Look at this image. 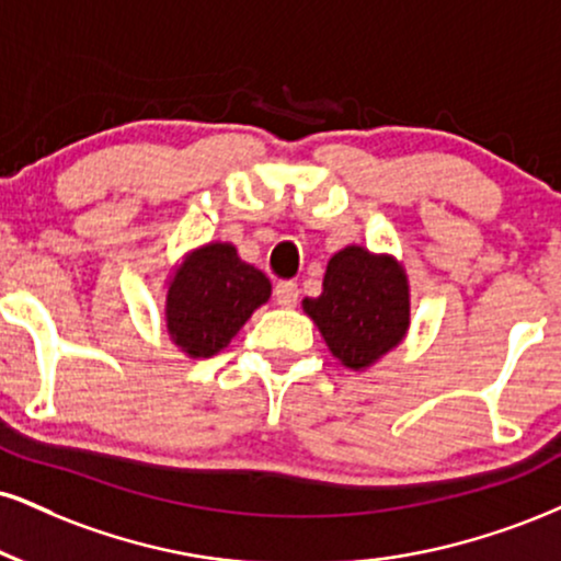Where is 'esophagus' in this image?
I'll use <instances>...</instances> for the list:
<instances>
[{"instance_id":"esophagus-1","label":"esophagus","mask_w":561,"mask_h":561,"mask_svg":"<svg viewBox=\"0 0 561 561\" xmlns=\"http://www.w3.org/2000/svg\"><path fill=\"white\" fill-rule=\"evenodd\" d=\"M298 295H300V289H298V285H295V282H279V285L274 287L276 302H279V306H285V308L295 306V302H298Z\"/></svg>"}]
</instances>
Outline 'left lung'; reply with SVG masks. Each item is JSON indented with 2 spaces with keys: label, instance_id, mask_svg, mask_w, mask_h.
<instances>
[{
  "label": "left lung",
  "instance_id": "left-lung-1",
  "mask_svg": "<svg viewBox=\"0 0 561 561\" xmlns=\"http://www.w3.org/2000/svg\"><path fill=\"white\" fill-rule=\"evenodd\" d=\"M302 310L342 366L366 370L408 334V274L391 255L347 245L329 259L323 293L302 300Z\"/></svg>",
  "mask_w": 561,
  "mask_h": 561
}]
</instances>
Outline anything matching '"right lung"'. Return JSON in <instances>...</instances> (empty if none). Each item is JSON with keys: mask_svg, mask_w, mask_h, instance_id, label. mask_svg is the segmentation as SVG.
I'll return each instance as SVG.
<instances>
[{"mask_svg": "<svg viewBox=\"0 0 561 561\" xmlns=\"http://www.w3.org/2000/svg\"><path fill=\"white\" fill-rule=\"evenodd\" d=\"M272 298V282L229 242L187 253L167 289V332L182 353L211 357L225 350L255 308Z\"/></svg>", "mask_w": 561, "mask_h": 561, "instance_id": "right-lung-1", "label": "right lung"}]
</instances>
